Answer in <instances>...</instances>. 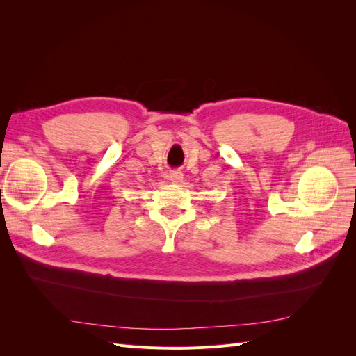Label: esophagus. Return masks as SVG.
Returning <instances> with one entry per match:
<instances>
[{"label":"esophagus","mask_w":356,"mask_h":356,"mask_svg":"<svg viewBox=\"0 0 356 356\" xmlns=\"http://www.w3.org/2000/svg\"><path fill=\"white\" fill-rule=\"evenodd\" d=\"M169 179H170L172 182H175V184H179V182L182 181V174H181L179 170H170Z\"/></svg>","instance_id":"1"}]
</instances>
